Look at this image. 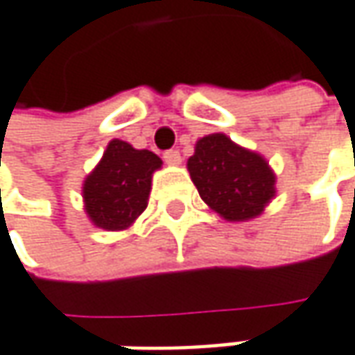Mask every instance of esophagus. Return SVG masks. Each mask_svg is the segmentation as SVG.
<instances>
[{
  "mask_svg": "<svg viewBox=\"0 0 355 355\" xmlns=\"http://www.w3.org/2000/svg\"><path fill=\"white\" fill-rule=\"evenodd\" d=\"M162 158H164V162H166V164H173V166H177V164L182 162V157H180V153H178V150H166V153L162 155Z\"/></svg>",
  "mask_w": 355,
  "mask_h": 355,
  "instance_id": "34e87169",
  "label": "esophagus"
}]
</instances>
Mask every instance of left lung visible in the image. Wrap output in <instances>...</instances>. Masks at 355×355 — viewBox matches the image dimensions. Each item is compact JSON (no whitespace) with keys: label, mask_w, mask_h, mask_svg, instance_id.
<instances>
[{"label":"left lung","mask_w":355,"mask_h":355,"mask_svg":"<svg viewBox=\"0 0 355 355\" xmlns=\"http://www.w3.org/2000/svg\"><path fill=\"white\" fill-rule=\"evenodd\" d=\"M187 166L200 198L227 220L257 217L275 195V175L265 158L225 135L200 138Z\"/></svg>","instance_id":"1"}]
</instances>
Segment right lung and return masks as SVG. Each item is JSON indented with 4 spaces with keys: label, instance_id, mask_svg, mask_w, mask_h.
Masks as SVG:
<instances>
[{
    "label": "right lung",
    "instance_id": "obj_1",
    "mask_svg": "<svg viewBox=\"0 0 355 355\" xmlns=\"http://www.w3.org/2000/svg\"><path fill=\"white\" fill-rule=\"evenodd\" d=\"M162 160L150 150H136L124 140H112L84 182L86 213L94 225L120 231L146 209L153 173Z\"/></svg>",
    "mask_w": 355,
    "mask_h": 355
}]
</instances>
